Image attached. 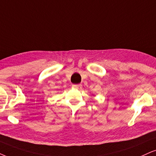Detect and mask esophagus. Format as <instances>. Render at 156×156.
Segmentation results:
<instances>
[{
    "mask_svg": "<svg viewBox=\"0 0 156 156\" xmlns=\"http://www.w3.org/2000/svg\"><path fill=\"white\" fill-rule=\"evenodd\" d=\"M82 87V85L81 84H74V85L72 86L73 88H74V89H81Z\"/></svg>",
    "mask_w": 156,
    "mask_h": 156,
    "instance_id": "esophagus-1",
    "label": "esophagus"
}]
</instances>
